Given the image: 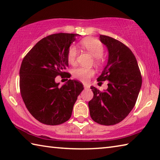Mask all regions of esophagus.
<instances>
[{
  "label": "esophagus",
  "instance_id": "1",
  "mask_svg": "<svg viewBox=\"0 0 160 160\" xmlns=\"http://www.w3.org/2000/svg\"><path fill=\"white\" fill-rule=\"evenodd\" d=\"M90 85H88V84H85V85H84V88H85V89H89L90 88Z\"/></svg>",
  "mask_w": 160,
  "mask_h": 160
}]
</instances>
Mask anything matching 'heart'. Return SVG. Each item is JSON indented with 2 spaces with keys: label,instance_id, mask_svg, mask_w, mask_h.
Instances as JSON below:
<instances>
[{
  "label": "heart",
  "instance_id": "heart-1",
  "mask_svg": "<svg viewBox=\"0 0 160 160\" xmlns=\"http://www.w3.org/2000/svg\"><path fill=\"white\" fill-rule=\"evenodd\" d=\"M83 49L90 53L94 58V62L97 64H101L102 62V56L104 53V47L98 39L94 38H86L80 42ZM78 49L75 46L71 45L67 53V59L70 64H74L76 61ZM94 74V70L86 68L79 67L72 70V76L82 82H86L89 78Z\"/></svg>",
  "mask_w": 160,
  "mask_h": 160
}]
</instances>
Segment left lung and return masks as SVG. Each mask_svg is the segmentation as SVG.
I'll return each mask as SVG.
<instances>
[{
  "label": "left lung",
  "mask_w": 160,
  "mask_h": 160,
  "mask_svg": "<svg viewBox=\"0 0 160 160\" xmlns=\"http://www.w3.org/2000/svg\"><path fill=\"white\" fill-rule=\"evenodd\" d=\"M109 57L97 81L108 80L104 92L90 87L94 96L88 103L92 119L104 126L123 121L134 107L142 85V77L134 54L128 47L113 38L100 35Z\"/></svg>",
  "instance_id": "8db88e82"
}]
</instances>
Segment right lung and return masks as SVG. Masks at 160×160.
<instances>
[{
  "instance_id": "add662e5",
  "label": "right lung",
  "mask_w": 160,
  "mask_h": 160,
  "mask_svg": "<svg viewBox=\"0 0 160 160\" xmlns=\"http://www.w3.org/2000/svg\"><path fill=\"white\" fill-rule=\"evenodd\" d=\"M77 34L58 33L43 38L23 58L20 69V88L27 109L42 123L59 125L70 118L83 85L69 80L59 87L57 75L66 74L67 53ZM68 80V79H67Z\"/></svg>"
}]
</instances>
